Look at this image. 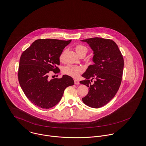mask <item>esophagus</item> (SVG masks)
<instances>
[{"label": "esophagus", "mask_w": 146, "mask_h": 146, "mask_svg": "<svg viewBox=\"0 0 146 146\" xmlns=\"http://www.w3.org/2000/svg\"><path fill=\"white\" fill-rule=\"evenodd\" d=\"M74 84H75V85H78V84H80V82H79V81H78V80L75 79V80H74Z\"/></svg>", "instance_id": "34e87169"}]
</instances>
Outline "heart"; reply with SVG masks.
I'll use <instances>...</instances> for the list:
<instances>
[{"instance_id": "heart-1", "label": "heart", "mask_w": 146, "mask_h": 146, "mask_svg": "<svg viewBox=\"0 0 146 146\" xmlns=\"http://www.w3.org/2000/svg\"><path fill=\"white\" fill-rule=\"evenodd\" d=\"M76 51L78 55L84 53L85 54L88 52V48L82 45H77L75 47ZM64 57V52H62L60 56V60L61 61ZM82 69L81 67L74 66V65H68L64 68L63 72L65 74L72 76L73 77H77L80 73L82 72Z\"/></svg>"}]
</instances>
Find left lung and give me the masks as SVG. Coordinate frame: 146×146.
Here are the masks:
<instances>
[{"label":"left lung","instance_id":"8db88e82","mask_svg":"<svg viewBox=\"0 0 146 146\" xmlns=\"http://www.w3.org/2000/svg\"><path fill=\"white\" fill-rule=\"evenodd\" d=\"M86 42L93 51L92 61L82 76L86 78L80 84L88 87L83 102L94 108L102 107L115 96L121 85L124 61L116 43L112 40L91 38L81 40ZM96 80L91 84L89 79Z\"/></svg>","mask_w":146,"mask_h":146}]
</instances>
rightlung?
Instances as JSON below:
<instances>
[{
    "label": "right lung",
    "mask_w": 146,
    "mask_h": 146,
    "mask_svg": "<svg viewBox=\"0 0 146 146\" xmlns=\"http://www.w3.org/2000/svg\"><path fill=\"white\" fill-rule=\"evenodd\" d=\"M72 40L38 39L22 54L18 78L20 86L30 101L42 108L48 109L60 101L64 90L74 84L73 79L63 75L50 79L51 71L60 72V56Z\"/></svg>",
    "instance_id": "right-lung-1"
}]
</instances>
